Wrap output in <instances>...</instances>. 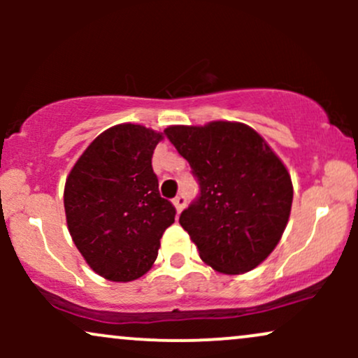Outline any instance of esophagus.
<instances>
[{
  "instance_id": "esophagus-1",
  "label": "esophagus",
  "mask_w": 358,
  "mask_h": 358,
  "mask_svg": "<svg viewBox=\"0 0 358 358\" xmlns=\"http://www.w3.org/2000/svg\"><path fill=\"white\" fill-rule=\"evenodd\" d=\"M173 203H175L176 212H182L185 205H187V199H185L183 195H178V196H175V199H173Z\"/></svg>"
}]
</instances>
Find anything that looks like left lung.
Segmentation results:
<instances>
[{
    "mask_svg": "<svg viewBox=\"0 0 358 358\" xmlns=\"http://www.w3.org/2000/svg\"><path fill=\"white\" fill-rule=\"evenodd\" d=\"M166 138L192 168L200 193L180 215L202 261L224 274L248 273L285 232L293 185L281 159L241 122L170 126Z\"/></svg>",
    "mask_w": 358,
    "mask_h": 358,
    "instance_id": "obj_1",
    "label": "left lung"
}]
</instances>
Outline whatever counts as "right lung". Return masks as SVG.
Returning <instances> with one entry per match:
<instances>
[{
  "label": "right lung",
  "mask_w": 358,
  "mask_h": 358,
  "mask_svg": "<svg viewBox=\"0 0 358 358\" xmlns=\"http://www.w3.org/2000/svg\"><path fill=\"white\" fill-rule=\"evenodd\" d=\"M163 136L139 124L109 127L90 143L65 182L73 244L109 281L141 278L158 256L176 210L158 190L151 158Z\"/></svg>",
  "instance_id": "right-lung-1"
}]
</instances>
